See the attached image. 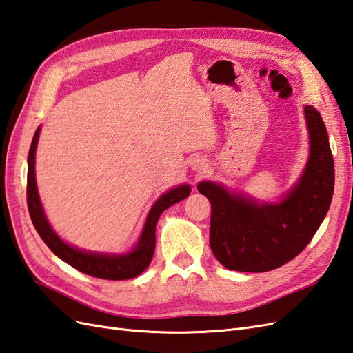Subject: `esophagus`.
<instances>
[{
    "label": "esophagus",
    "mask_w": 353,
    "mask_h": 353,
    "mask_svg": "<svg viewBox=\"0 0 353 353\" xmlns=\"http://www.w3.org/2000/svg\"><path fill=\"white\" fill-rule=\"evenodd\" d=\"M199 167H200V168H199V170H204V168H203V167H204V165H203V162H201V163H200V165H199Z\"/></svg>",
    "instance_id": "1"
}]
</instances>
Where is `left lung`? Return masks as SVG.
Wrapping results in <instances>:
<instances>
[{
  "label": "left lung",
  "mask_w": 353,
  "mask_h": 353,
  "mask_svg": "<svg viewBox=\"0 0 353 353\" xmlns=\"http://www.w3.org/2000/svg\"><path fill=\"white\" fill-rule=\"evenodd\" d=\"M310 158L296 186L283 201L259 204L214 182L199 191L212 206L209 243L218 261L239 272H266L288 263L313 239L331 206L334 159L322 116L304 108Z\"/></svg>",
  "instance_id": "obj_1"
}]
</instances>
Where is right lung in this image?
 <instances>
[{
    "label": "right lung",
    "mask_w": 353,
    "mask_h": 353,
    "mask_svg": "<svg viewBox=\"0 0 353 353\" xmlns=\"http://www.w3.org/2000/svg\"><path fill=\"white\" fill-rule=\"evenodd\" d=\"M40 134V128H37L34 137H32L31 147L28 152V174H27V203L30 218L32 225L37 230L42 241L48 245L57 257H60L72 268L78 269L79 272L87 274L90 276L102 278V280H129V278L138 276L143 270L150 265L154 252V243H157V223L161 214L180 200L186 199L191 194V188L188 185L177 186L174 190H170L163 194L153 204L149 216L145 219L141 237L137 243V247L121 256H110V254H97L87 252L83 250L73 248L70 245L63 242L57 233L49 225L42 209V203L39 199L37 186H36V174H34V159H36V147Z\"/></svg>",
    "instance_id": "1"
}]
</instances>
